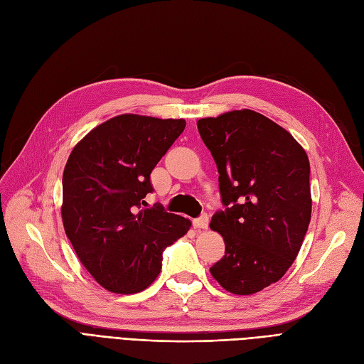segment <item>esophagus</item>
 Instances as JSON below:
<instances>
[{"label": "esophagus", "mask_w": 364, "mask_h": 364, "mask_svg": "<svg viewBox=\"0 0 364 364\" xmlns=\"http://www.w3.org/2000/svg\"><path fill=\"white\" fill-rule=\"evenodd\" d=\"M193 225H194V228H196V229H208L209 218H208V215H206V214H203V215H200L199 218H196Z\"/></svg>", "instance_id": "esophagus-1"}]
</instances>
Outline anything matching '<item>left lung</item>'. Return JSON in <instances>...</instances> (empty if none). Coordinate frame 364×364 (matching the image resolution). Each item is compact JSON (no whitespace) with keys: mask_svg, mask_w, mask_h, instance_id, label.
Masks as SVG:
<instances>
[{"mask_svg":"<svg viewBox=\"0 0 364 364\" xmlns=\"http://www.w3.org/2000/svg\"><path fill=\"white\" fill-rule=\"evenodd\" d=\"M197 129L226 206L209 223L226 246L209 272L229 293H258L301 250L311 220L310 161L290 132L250 109L200 118Z\"/></svg>","mask_w":364,"mask_h":364,"instance_id":"1","label":"left lung"}]
</instances>
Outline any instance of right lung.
<instances>
[{"label": "right lung", "mask_w": 364, "mask_h": 364, "mask_svg": "<svg viewBox=\"0 0 364 364\" xmlns=\"http://www.w3.org/2000/svg\"><path fill=\"white\" fill-rule=\"evenodd\" d=\"M185 119L117 115L77 142L63 170L62 222L83 267L103 289L146 290L164 249L190 230L188 218L146 208L150 173Z\"/></svg>", "instance_id": "add662e5"}]
</instances>
